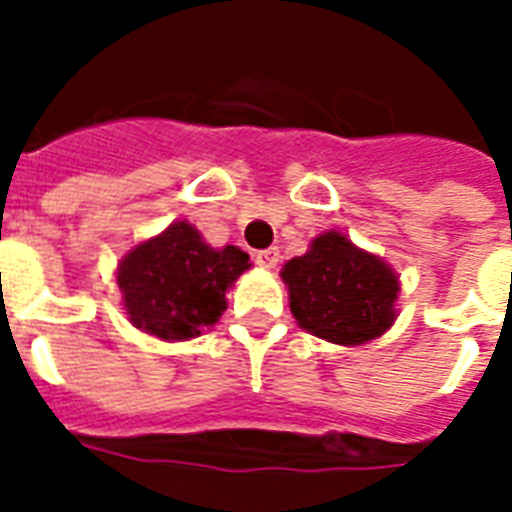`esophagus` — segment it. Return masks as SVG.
Masks as SVG:
<instances>
[{"mask_svg": "<svg viewBox=\"0 0 512 512\" xmlns=\"http://www.w3.org/2000/svg\"><path fill=\"white\" fill-rule=\"evenodd\" d=\"M279 257H281L279 247H268V249H260V252L255 255V260L260 268H268V271H273V268L279 265Z\"/></svg>", "mask_w": 512, "mask_h": 512, "instance_id": "esophagus-1", "label": "esophagus"}]
</instances>
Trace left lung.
Returning <instances> with one entry per match:
<instances>
[{
  "label": "left lung",
  "instance_id": "obj_1",
  "mask_svg": "<svg viewBox=\"0 0 512 512\" xmlns=\"http://www.w3.org/2000/svg\"><path fill=\"white\" fill-rule=\"evenodd\" d=\"M281 281L300 329L335 345H364L398 316V273L340 231L319 233L305 255L287 260Z\"/></svg>",
  "mask_w": 512,
  "mask_h": 512
}]
</instances>
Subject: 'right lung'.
I'll return each instance as SVG.
<instances>
[{"label": "right lung", "instance_id": "add662e5", "mask_svg": "<svg viewBox=\"0 0 512 512\" xmlns=\"http://www.w3.org/2000/svg\"><path fill=\"white\" fill-rule=\"evenodd\" d=\"M249 268L244 249L209 247L188 220H175L119 260L116 284L132 327L180 342L215 327L228 308V289Z\"/></svg>", "mask_w": 512, "mask_h": 512}]
</instances>
